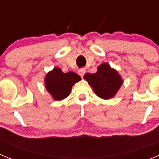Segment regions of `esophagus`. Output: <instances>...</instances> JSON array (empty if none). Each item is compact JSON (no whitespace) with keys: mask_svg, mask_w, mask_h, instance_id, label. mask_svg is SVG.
Wrapping results in <instances>:
<instances>
[{"mask_svg":"<svg viewBox=\"0 0 159 159\" xmlns=\"http://www.w3.org/2000/svg\"><path fill=\"white\" fill-rule=\"evenodd\" d=\"M78 74H79L80 76L82 78V77L84 76V74H85V69H81L79 71H78Z\"/></svg>","mask_w":159,"mask_h":159,"instance_id":"esophagus-1","label":"esophagus"}]
</instances>
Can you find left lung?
<instances>
[{"instance_id":"left-lung-1","label":"left lung","mask_w":159,"mask_h":159,"mask_svg":"<svg viewBox=\"0 0 159 159\" xmlns=\"http://www.w3.org/2000/svg\"><path fill=\"white\" fill-rule=\"evenodd\" d=\"M84 78L93 87L96 94L103 99L114 97L123 84L118 72L111 69L108 63L99 66L95 74H85Z\"/></svg>"}]
</instances>
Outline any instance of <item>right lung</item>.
<instances>
[{"mask_svg":"<svg viewBox=\"0 0 159 159\" xmlns=\"http://www.w3.org/2000/svg\"><path fill=\"white\" fill-rule=\"evenodd\" d=\"M81 80V77L76 73H63L59 68H54L45 78V86L52 95L54 99L60 101L70 95L71 88Z\"/></svg>","mask_w":159,"mask_h":159,"instance_id":"add662e5","label":"right lung"}]
</instances>
